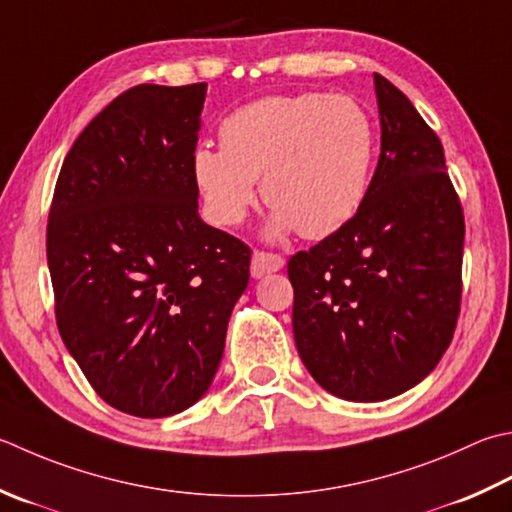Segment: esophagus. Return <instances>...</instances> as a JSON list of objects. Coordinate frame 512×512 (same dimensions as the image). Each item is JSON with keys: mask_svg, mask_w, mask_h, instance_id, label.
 Instances as JSON below:
<instances>
[{"mask_svg": "<svg viewBox=\"0 0 512 512\" xmlns=\"http://www.w3.org/2000/svg\"><path fill=\"white\" fill-rule=\"evenodd\" d=\"M284 268V257L275 253H266V250H255L253 262H250V275L255 279H262L264 275L277 273Z\"/></svg>", "mask_w": 512, "mask_h": 512, "instance_id": "obj_1", "label": "esophagus"}]
</instances>
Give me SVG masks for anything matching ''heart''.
<instances>
[{"mask_svg": "<svg viewBox=\"0 0 512 512\" xmlns=\"http://www.w3.org/2000/svg\"><path fill=\"white\" fill-rule=\"evenodd\" d=\"M222 148L197 146L193 177L210 217L237 226L262 195L273 206L268 233L319 239L353 219L370 188L377 122L350 95H268L230 113Z\"/></svg>", "mask_w": 512, "mask_h": 512, "instance_id": "1", "label": "heart"}]
</instances>
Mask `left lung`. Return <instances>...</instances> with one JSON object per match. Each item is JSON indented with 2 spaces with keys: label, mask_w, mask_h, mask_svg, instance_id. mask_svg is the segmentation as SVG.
<instances>
[{
  "label": "left lung",
  "mask_w": 512,
  "mask_h": 512,
  "mask_svg": "<svg viewBox=\"0 0 512 512\" xmlns=\"http://www.w3.org/2000/svg\"><path fill=\"white\" fill-rule=\"evenodd\" d=\"M375 95L382 153L362 208L288 262L297 353L348 402H384L433 373L462 302L464 213L442 142L377 73Z\"/></svg>",
  "instance_id": "left-lung-1"
}]
</instances>
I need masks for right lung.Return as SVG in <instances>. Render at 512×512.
<instances>
[{
    "mask_svg": "<svg viewBox=\"0 0 512 512\" xmlns=\"http://www.w3.org/2000/svg\"><path fill=\"white\" fill-rule=\"evenodd\" d=\"M204 99L206 84L126 90L75 139L50 204L59 335L95 393L135 417L204 397L250 277V248L197 213Z\"/></svg>",
    "mask_w": 512,
    "mask_h": 512,
    "instance_id": "1",
    "label": "right lung"
}]
</instances>
